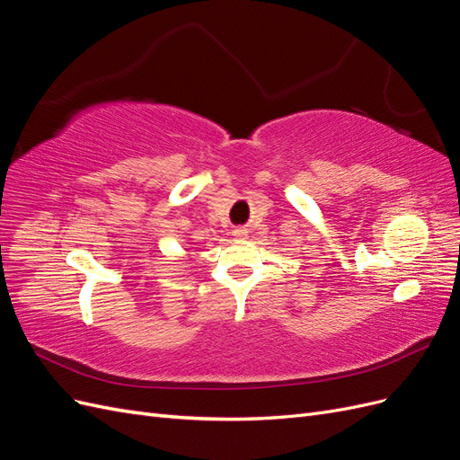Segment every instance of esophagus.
Listing matches in <instances>:
<instances>
[{"mask_svg": "<svg viewBox=\"0 0 460 460\" xmlns=\"http://www.w3.org/2000/svg\"><path fill=\"white\" fill-rule=\"evenodd\" d=\"M232 235L235 240H245L247 238V230L245 228H235L234 232H232Z\"/></svg>", "mask_w": 460, "mask_h": 460, "instance_id": "obj_1", "label": "esophagus"}]
</instances>
